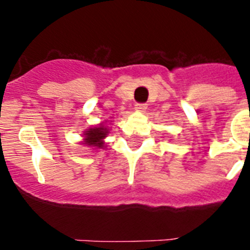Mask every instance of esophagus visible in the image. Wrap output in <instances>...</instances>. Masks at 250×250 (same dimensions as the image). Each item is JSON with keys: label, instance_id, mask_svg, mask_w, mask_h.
<instances>
[{"label": "esophagus", "instance_id": "obj_1", "mask_svg": "<svg viewBox=\"0 0 250 250\" xmlns=\"http://www.w3.org/2000/svg\"><path fill=\"white\" fill-rule=\"evenodd\" d=\"M146 107H147L146 104L139 103V104H136V105H135V109L139 110V111H144V110H146Z\"/></svg>", "mask_w": 250, "mask_h": 250}]
</instances>
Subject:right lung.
Instances as JSON below:
<instances>
[{
	"label": "right lung",
	"mask_w": 250,
	"mask_h": 250,
	"mask_svg": "<svg viewBox=\"0 0 250 250\" xmlns=\"http://www.w3.org/2000/svg\"><path fill=\"white\" fill-rule=\"evenodd\" d=\"M107 132H109V130L104 125L89 129L85 134V144L89 145V146L104 147L105 143L103 141V139L107 135Z\"/></svg>",
	"instance_id": "add662e5"
}]
</instances>
